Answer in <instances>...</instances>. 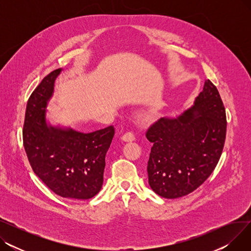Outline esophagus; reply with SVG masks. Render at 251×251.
Returning a JSON list of instances; mask_svg holds the SVG:
<instances>
[{"mask_svg": "<svg viewBox=\"0 0 251 251\" xmlns=\"http://www.w3.org/2000/svg\"><path fill=\"white\" fill-rule=\"evenodd\" d=\"M122 140L126 141V142H131L135 140V135L132 132H126L123 136H122Z\"/></svg>", "mask_w": 251, "mask_h": 251, "instance_id": "1", "label": "esophagus"}]
</instances>
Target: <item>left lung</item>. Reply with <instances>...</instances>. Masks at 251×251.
Wrapping results in <instances>:
<instances>
[{
    "label": "left lung",
    "mask_w": 251,
    "mask_h": 251,
    "mask_svg": "<svg viewBox=\"0 0 251 251\" xmlns=\"http://www.w3.org/2000/svg\"><path fill=\"white\" fill-rule=\"evenodd\" d=\"M227 120L217 87L205 80L192 107L177 118H161L147 131L151 188L178 199L199 188L215 170L226 139Z\"/></svg>",
    "instance_id": "1"
}]
</instances>
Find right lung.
I'll use <instances>...</instances> for the list:
<instances>
[{
    "label": "right lung",
    "mask_w": 251,
    "mask_h": 251,
    "mask_svg": "<svg viewBox=\"0 0 251 251\" xmlns=\"http://www.w3.org/2000/svg\"><path fill=\"white\" fill-rule=\"evenodd\" d=\"M62 69L47 75L33 90L23 125V144L35 175L56 194L89 200L102 186L107 153L115 134L113 126L82 133L48 124L46 112Z\"/></svg>",
    "instance_id": "1"
}]
</instances>
